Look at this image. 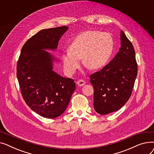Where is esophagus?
Returning a JSON list of instances; mask_svg holds the SVG:
<instances>
[{
	"label": "esophagus",
	"mask_w": 154,
	"mask_h": 154,
	"mask_svg": "<svg viewBox=\"0 0 154 154\" xmlns=\"http://www.w3.org/2000/svg\"><path fill=\"white\" fill-rule=\"evenodd\" d=\"M77 84L79 87H82V86H84L85 84V82L83 80H79L77 82Z\"/></svg>",
	"instance_id": "1"
}]
</instances>
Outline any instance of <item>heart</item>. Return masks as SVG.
<instances>
[{
	"instance_id": "b5f03b06",
	"label": "heart",
	"mask_w": 154,
	"mask_h": 154,
	"mask_svg": "<svg viewBox=\"0 0 154 154\" xmlns=\"http://www.w3.org/2000/svg\"><path fill=\"white\" fill-rule=\"evenodd\" d=\"M114 47V39L107 32L87 30L73 40L69 51L62 55L63 69L68 75L80 68L81 59L91 70L102 68L109 60Z\"/></svg>"
}]
</instances>
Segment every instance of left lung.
Returning a JSON list of instances; mask_svg holds the SVG:
<instances>
[{
	"label": "left lung",
	"instance_id": "left-lung-1",
	"mask_svg": "<svg viewBox=\"0 0 154 154\" xmlns=\"http://www.w3.org/2000/svg\"><path fill=\"white\" fill-rule=\"evenodd\" d=\"M120 48L110 63L90 76L94 87V107L100 115L122 108L131 95L137 75L132 44L120 31Z\"/></svg>",
	"mask_w": 154,
	"mask_h": 154
}]
</instances>
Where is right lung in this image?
Returning <instances> with one entry per match:
<instances>
[{"mask_svg": "<svg viewBox=\"0 0 154 154\" xmlns=\"http://www.w3.org/2000/svg\"><path fill=\"white\" fill-rule=\"evenodd\" d=\"M68 27L43 29L23 45L17 67V77L23 99L40 116L54 119L66 110L75 89L74 80L53 70L59 59L47 51H54Z\"/></svg>", "mask_w": 154, "mask_h": 154, "instance_id": "obj_1", "label": "right lung"}]
</instances>
